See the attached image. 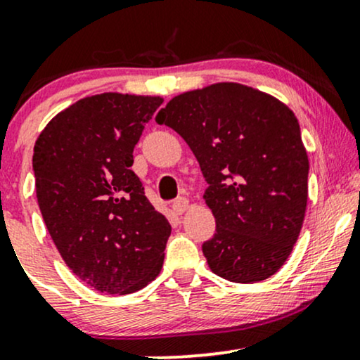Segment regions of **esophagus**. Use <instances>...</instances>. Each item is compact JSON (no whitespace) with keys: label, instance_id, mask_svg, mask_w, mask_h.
Segmentation results:
<instances>
[{"label":"esophagus","instance_id":"obj_1","mask_svg":"<svg viewBox=\"0 0 360 360\" xmlns=\"http://www.w3.org/2000/svg\"><path fill=\"white\" fill-rule=\"evenodd\" d=\"M188 205H189V201L186 200V198L181 196V198H177V200L172 201V210H174L177 214H183L186 212V208H188Z\"/></svg>","mask_w":360,"mask_h":360}]
</instances>
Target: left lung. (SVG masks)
Segmentation results:
<instances>
[{
	"label": "left lung",
	"mask_w": 360,
	"mask_h": 360,
	"mask_svg": "<svg viewBox=\"0 0 360 360\" xmlns=\"http://www.w3.org/2000/svg\"><path fill=\"white\" fill-rule=\"evenodd\" d=\"M155 122L186 140L208 188L217 230L203 243L210 269L252 284L281 269L298 240L308 201L300 123L271 94L218 82L167 103Z\"/></svg>",
	"instance_id": "obj_1"
}]
</instances>
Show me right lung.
Instances as JSON below:
<instances>
[{
    "label": "right lung",
    "instance_id": "right-lung-1",
    "mask_svg": "<svg viewBox=\"0 0 360 360\" xmlns=\"http://www.w3.org/2000/svg\"><path fill=\"white\" fill-rule=\"evenodd\" d=\"M159 96L103 93L53 117L34 147L40 212L69 269L91 288L130 295L162 269L171 225L131 171Z\"/></svg>",
    "mask_w": 360,
    "mask_h": 360
}]
</instances>
